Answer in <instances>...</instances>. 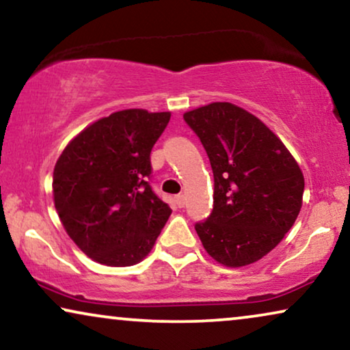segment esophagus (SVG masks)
Wrapping results in <instances>:
<instances>
[{
  "label": "esophagus",
  "mask_w": 350,
  "mask_h": 350,
  "mask_svg": "<svg viewBox=\"0 0 350 350\" xmlns=\"http://www.w3.org/2000/svg\"><path fill=\"white\" fill-rule=\"evenodd\" d=\"M176 204L179 206V208H184L185 206V196L184 195H176Z\"/></svg>",
  "instance_id": "esophagus-1"
}]
</instances>
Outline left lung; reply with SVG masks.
Listing matches in <instances>:
<instances>
[{
  "mask_svg": "<svg viewBox=\"0 0 350 350\" xmlns=\"http://www.w3.org/2000/svg\"><path fill=\"white\" fill-rule=\"evenodd\" d=\"M214 173L213 213L195 230L206 252L230 268L265 257L292 228L304 177L287 147L262 120L231 103L184 114Z\"/></svg>",
  "mask_w": 350,
  "mask_h": 350,
  "instance_id": "1",
  "label": "left lung"
}]
</instances>
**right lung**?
Masks as SVG:
<instances>
[{
  "mask_svg": "<svg viewBox=\"0 0 350 350\" xmlns=\"http://www.w3.org/2000/svg\"><path fill=\"white\" fill-rule=\"evenodd\" d=\"M170 112L125 109L96 120L62 152L53 201L77 247L107 267H131L154 247L171 208L149 184L150 152Z\"/></svg>",
  "mask_w": 350,
  "mask_h": 350,
  "instance_id": "obj_1",
  "label": "right lung"
}]
</instances>
